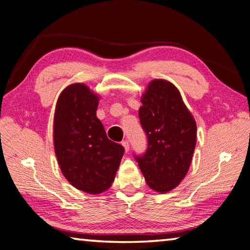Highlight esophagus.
<instances>
[{"mask_svg":"<svg viewBox=\"0 0 250 250\" xmlns=\"http://www.w3.org/2000/svg\"><path fill=\"white\" fill-rule=\"evenodd\" d=\"M121 145L124 146V147H125V152H128L129 151V149H130V145H129V141H126V140H125V141H122L121 142Z\"/></svg>","mask_w":250,"mask_h":250,"instance_id":"esophagus-1","label":"esophagus"}]
</instances>
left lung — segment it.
Listing matches in <instances>:
<instances>
[{"mask_svg":"<svg viewBox=\"0 0 250 250\" xmlns=\"http://www.w3.org/2000/svg\"><path fill=\"white\" fill-rule=\"evenodd\" d=\"M141 103L139 119L147 137V147L145 154L134 159L149 188L159 193L170 192L191 166L196 122L180 91L167 80H152Z\"/></svg>","mask_w":250,"mask_h":250,"instance_id":"8db88e82","label":"left lung"}]
</instances>
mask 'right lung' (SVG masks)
Returning <instances> with one entry per match:
<instances>
[{
  "label": "right lung",
  "instance_id": "right-lung-1",
  "mask_svg": "<svg viewBox=\"0 0 250 250\" xmlns=\"http://www.w3.org/2000/svg\"><path fill=\"white\" fill-rule=\"evenodd\" d=\"M99 97L83 83L59 95L54 116V146L59 167L69 183L97 195L111 186L125 147L109 140L97 118Z\"/></svg>",
  "mask_w": 250,
  "mask_h": 250
}]
</instances>
